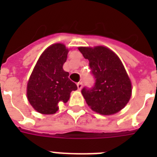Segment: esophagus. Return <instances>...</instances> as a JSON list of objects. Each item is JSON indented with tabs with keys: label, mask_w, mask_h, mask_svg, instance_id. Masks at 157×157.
Wrapping results in <instances>:
<instances>
[{
	"label": "esophagus",
	"mask_w": 157,
	"mask_h": 157,
	"mask_svg": "<svg viewBox=\"0 0 157 157\" xmlns=\"http://www.w3.org/2000/svg\"><path fill=\"white\" fill-rule=\"evenodd\" d=\"M76 86H77V89H78L79 90H81V88H82V86H83V84H82V82H78V83L76 84Z\"/></svg>",
	"instance_id": "1"
}]
</instances>
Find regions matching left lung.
I'll return each mask as SVG.
<instances>
[{
	"instance_id": "1",
	"label": "left lung",
	"mask_w": 157,
	"mask_h": 157,
	"mask_svg": "<svg viewBox=\"0 0 157 157\" xmlns=\"http://www.w3.org/2000/svg\"><path fill=\"white\" fill-rule=\"evenodd\" d=\"M85 59L90 62L91 73L95 78L90 89L84 87L81 94L94 112L112 115L120 112L129 101L131 81L121 59L105 46L79 47Z\"/></svg>"
}]
</instances>
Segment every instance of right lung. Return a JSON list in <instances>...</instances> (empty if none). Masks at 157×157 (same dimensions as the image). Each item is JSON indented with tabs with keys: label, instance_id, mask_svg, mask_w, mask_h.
I'll list each match as a JSON object with an SVG mask.
<instances>
[{
	"label": "right lung",
	"instance_id": "1",
	"mask_svg": "<svg viewBox=\"0 0 157 157\" xmlns=\"http://www.w3.org/2000/svg\"><path fill=\"white\" fill-rule=\"evenodd\" d=\"M68 50L61 43L50 45L41 54L27 86L30 104L41 114H54L60 103H67L77 86L63 68Z\"/></svg>",
	"mask_w": 157,
	"mask_h": 157
}]
</instances>
